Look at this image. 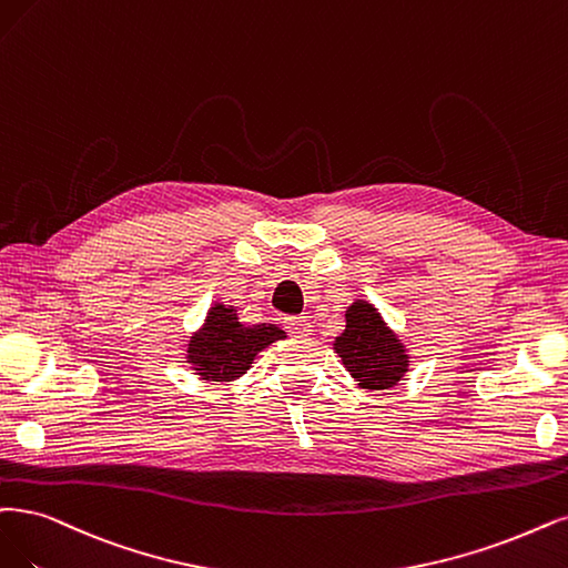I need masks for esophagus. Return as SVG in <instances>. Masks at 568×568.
I'll return each mask as SVG.
<instances>
[{"instance_id": "1", "label": "esophagus", "mask_w": 568, "mask_h": 568, "mask_svg": "<svg viewBox=\"0 0 568 568\" xmlns=\"http://www.w3.org/2000/svg\"><path fill=\"white\" fill-rule=\"evenodd\" d=\"M287 323V329H290V334L292 337H308V334L313 332L311 329V323H308V318L306 316H295V318H287L285 321Z\"/></svg>"}]
</instances>
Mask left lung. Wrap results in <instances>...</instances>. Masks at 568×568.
<instances>
[{
	"label": "left lung",
	"instance_id": "obj_1",
	"mask_svg": "<svg viewBox=\"0 0 568 568\" xmlns=\"http://www.w3.org/2000/svg\"><path fill=\"white\" fill-rule=\"evenodd\" d=\"M344 367L363 388L386 390L403 379L409 355L382 313L369 302H353L346 311V329L334 339Z\"/></svg>",
	"mask_w": 568,
	"mask_h": 568
}]
</instances>
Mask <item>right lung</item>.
<instances>
[{"label": "right lung", "mask_w": 568, "mask_h": 568, "mask_svg": "<svg viewBox=\"0 0 568 568\" xmlns=\"http://www.w3.org/2000/svg\"><path fill=\"white\" fill-rule=\"evenodd\" d=\"M285 332L271 323L243 325L234 306H210L205 323L186 344V363L203 382H234L245 374L255 355Z\"/></svg>", "instance_id": "obj_1"}]
</instances>
